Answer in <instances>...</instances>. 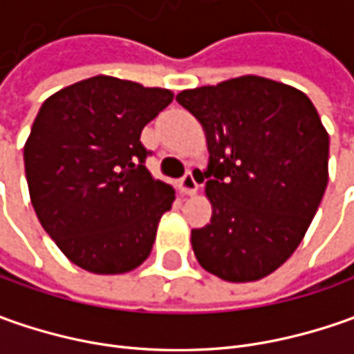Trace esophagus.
Listing matches in <instances>:
<instances>
[{"label":"esophagus","instance_id":"esophagus-1","mask_svg":"<svg viewBox=\"0 0 354 354\" xmlns=\"http://www.w3.org/2000/svg\"><path fill=\"white\" fill-rule=\"evenodd\" d=\"M179 187H181V191H183L185 195H195L198 189L195 173H193V171H187L183 177H181V181H179Z\"/></svg>","mask_w":354,"mask_h":354}]
</instances>
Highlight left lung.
<instances>
[{
	"mask_svg": "<svg viewBox=\"0 0 354 354\" xmlns=\"http://www.w3.org/2000/svg\"><path fill=\"white\" fill-rule=\"evenodd\" d=\"M207 131L211 225L198 264L226 281L272 274L299 246L327 187L329 136L304 92L262 76L177 94Z\"/></svg>",
	"mask_w": 354,
	"mask_h": 354,
	"instance_id": "1",
	"label": "left lung"
}]
</instances>
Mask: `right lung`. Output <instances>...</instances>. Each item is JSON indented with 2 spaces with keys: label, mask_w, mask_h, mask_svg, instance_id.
I'll use <instances>...</instances> for the list:
<instances>
[{
  "label": "right lung",
  "mask_w": 354,
  "mask_h": 354,
  "mask_svg": "<svg viewBox=\"0 0 354 354\" xmlns=\"http://www.w3.org/2000/svg\"><path fill=\"white\" fill-rule=\"evenodd\" d=\"M173 92L92 76L47 98L23 149L29 195L62 254L92 274L142 264L175 191L145 167L142 129Z\"/></svg>",
  "instance_id": "right-lung-1"
}]
</instances>
